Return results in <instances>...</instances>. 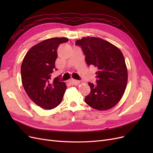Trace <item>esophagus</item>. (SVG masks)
<instances>
[{
  "label": "esophagus",
  "mask_w": 153,
  "mask_h": 153,
  "mask_svg": "<svg viewBox=\"0 0 153 153\" xmlns=\"http://www.w3.org/2000/svg\"><path fill=\"white\" fill-rule=\"evenodd\" d=\"M69 83H70V84H72V85H78V84H80V81L75 80V79H71V80H69Z\"/></svg>",
  "instance_id": "obj_1"
}]
</instances>
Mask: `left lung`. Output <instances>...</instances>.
Masks as SVG:
<instances>
[{
	"mask_svg": "<svg viewBox=\"0 0 153 153\" xmlns=\"http://www.w3.org/2000/svg\"><path fill=\"white\" fill-rule=\"evenodd\" d=\"M83 50L88 66L98 71L96 85L89 82L91 92L85 103L96 110H106L118 103L128 82V71L121 51L112 43L94 37H84L76 41Z\"/></svg>",
	"mask_w": 153,
	"mask_h": 153,
	"instance_id": "1",
	"label": "left lung"
}]
</instances>
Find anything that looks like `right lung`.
I'll return each instance as SVG.
<instances>
[{
  "label": "right lung",
  "mask_w": 153,
  "mask_h": 153,
  "mask_svg": "<svg viewBox=\"0 0 153 153\" xmlns=\"http://www.w3.org/2000/svg\"><path fill=\"white\" fill-rule=\"evenodd\" d=\"M66 38L44 40L32 47L25 55L21 66L22 85L26 93L37 105L50 110L59 105L66 89V84L59 77L52 80L51 75L57 57V50Z\"/></svg>",
  "instance_id": "1"
}]
</instances>
